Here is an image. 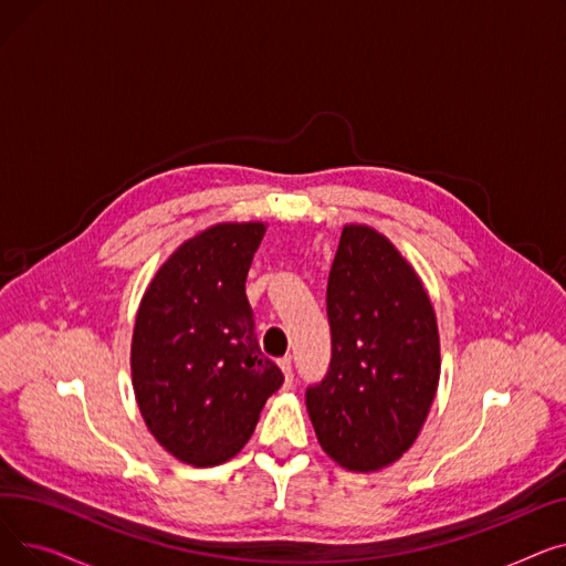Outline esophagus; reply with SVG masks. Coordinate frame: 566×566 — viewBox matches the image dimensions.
<instances>
[{"instance_id": "esophagus-1", "label": "esophagus", "mask_w": 566, "mask_h": 566, "mask_svg": "<svg viewBox=\"0 0 566 566\" xmlns=\"http://www.w3.org/2000/svg\"><path fill=\"white\" fill-rule=\"evenodd\" d=\"M277 365H280L282 374H284V388L289 390L291 385H293V367H291V358H282Z\"/></svg>"}]
</instances>
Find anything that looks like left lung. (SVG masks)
<instances>
[{"mask_svg":"<svg viewBox=\"0 0 566 566\" xmlns=\"http://www.w3.org/2000/svg\"><path fill=\"white\" fill-rule=\"evenodd\" d=\"M333 358L305 403L323 452L353 472L388 468L418 440L440 380L429 293L388 235L346 224L328 277Z\"/></svg>","mask_w":566,"mask_h":566,"instance_id":"obj_1","label":"left lung"}]
</instances>
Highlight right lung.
Masks as SVG:
<instances>
[{
  "label": "right lung",
  "mask_w": 566,
  "mask_h": 566,
  "mask_svg": "<svg viewBox=\"0 0 566 566\" xmlns=\"http://www.w3.org/2000/svg\"><path fill=\"white\" fill-rule=\"evenodd\" d=\"M263 222H218L178 245L148 282L130 344L146 429L197 468L233 459L282 371L261 353L245 280Z\"/></svg>",
  "instance_id": "right-lung-1"
}]
</instances>
